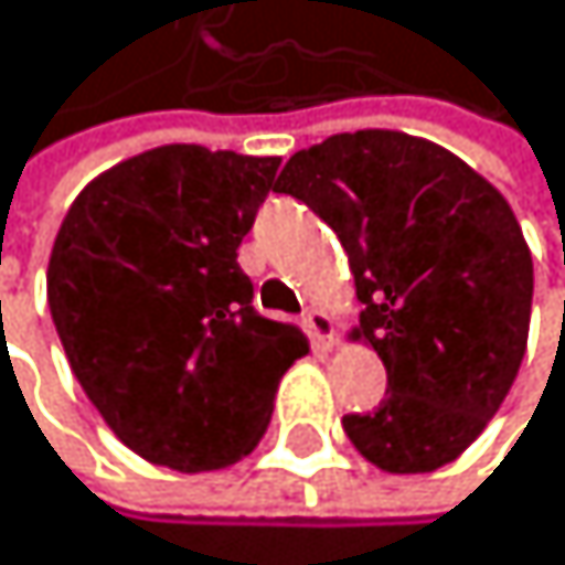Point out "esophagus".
<instances>
[{
    "instance_id": "34e87169",
    "label": "esophagus",
    "mask_w": 565,
    "mask_h": 565,
    "mask_svg": "<svg viewBox=\"0 0 565 565\" xmlns=\"http://www.w3.org/2000/svg\"><path fill=\"white\" fill-rule=\"evenodd\" d=\"M305 329L311 335V343L322 347V350H332V343H335V322H332L329 311L311 308L308 316H305Z\"/></svg>"
}]
</instances>
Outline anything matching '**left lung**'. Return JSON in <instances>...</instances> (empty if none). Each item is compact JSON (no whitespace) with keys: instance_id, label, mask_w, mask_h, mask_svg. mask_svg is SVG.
<instances>
[{"instance_id":"obj_1","label":"left lung","mask_w":565,"mask_h":565,"mask_svg":"<svg viewBox=\"0 0 565 565\" xmlns=\"http://www.w3.org/2000/svg\"><path fill=\"white\" fill-rule=\"evenodd\" d=\"M335 230L363 301L353 339L387 370L377 412L347 415L384 473H433L501 408L529 343L532 249L501 191L446 147L356 129L298 150L277 178Z\"/></svg>"}]
</instances>
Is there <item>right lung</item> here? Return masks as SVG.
Here are the masks:
<instances>
[{
    "label": "right lung",
    "mask_w": 565,
    "mask_h": 565,
    "mask_svg": "<svg viewBox=\"0 0 565 565\" xmlns=\"http://www.w3.org/2000/svg\"><path fill=\"white\" fill-rule=\"evenodd\" d=\"M277 164L153 147L92 178L54 236L47 305L67 363L116 439L153 467L239 463L308 353L298 326L257 316L236 264Z\"/></svg>",
    "instance_id": "1"
}]
</instances>
